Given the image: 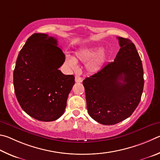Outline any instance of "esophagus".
I'll list each match as a JSON object with an SVG mask.
<instances>
[{
	"label": "esophagus",
	"mask_w": 160,
	"mask_h": 160,
	"mask_svg": "<svg viewBox=\"0 0 160 160\" xmlns=\"http://www.w3.org/2000/svg\"><path fill=\"white\" fill-rule=\"evenodd\" d=\"M75 82L76 83H81V82H82V78L80 77L79 76L76 75L75 76Z\"/></svg>",
	"instance_id": "obj_1"
}]
</instances>
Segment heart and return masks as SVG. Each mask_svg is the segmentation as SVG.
<instances>
[{
  "label": "heart",
  "mask_w": 160,
  "mask_h": 160,
  "mask_svg": "<svg viewBox=\"0 0 160 160\" xmlns=\"http://www.w3.org/2000/svg\"><path fill=\"white\" fill-rule=\"evenodd\" d=\"M102 50V48L100 46L84 48L76 52L74 58L67 56L65 63L71 69H75L77 62H87L86 67L88 72L91 73L98 72L102 69L108 58L107 53Z\"/></svg>",
  "instance_id": "heart-1"
}]
</instances>
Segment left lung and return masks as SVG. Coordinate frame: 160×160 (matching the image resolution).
Listing matches in <instances>:
<instances>
[{"label":"left lung","instance_id":"left-lung-1","mask_svg":"<svg viewBox=\"0 0 160 160\" xmlns=\"http://www.w3.org/2000/svg\"><path fill=\"white\" fill-rule=\"evenodd\" d=\"M114 62L83 81L88 113L100 124L113 125L129 117L143 91V69L135 45L118 37Z\"/></svg>","mask_w":160,"mask_h":160}]
</instances>
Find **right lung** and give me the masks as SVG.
<instances>
[{
  "label": "right lung",
  "mask_w": 160,
  "mask_h": 160,
  "mask_svg": "<svg viewBox=\"0 0 160 160\" xmlns=\"http://www.w3.org/2000/svg\"><path fill=\"white\" fill-rule=\"evenodd\" d=\"M65 55L57 39L46 33H33L19 52L13 73L17 99L25 112L39 121L52 122L62 115L74 75L59 68Z\"/></svg>",
  "instance_id": "right-lung-1"
}]
</instances>
